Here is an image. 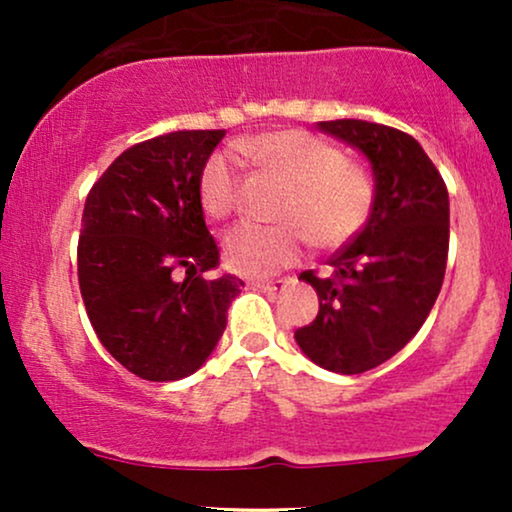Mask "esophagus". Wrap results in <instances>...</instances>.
I'll use <instances>...</instances> for the list:
<instances>
[{
    "mask_svg": "<svg viewBox=\"0 0 512 512\" xmlns=\"http://www.w3.org/2000/svg\"><path fill=\"white\" fill-rule=\"evenodd\" d=\"M289 279H272V281H248V289L255 291H281L286 289Z\"/></svg>",
    "mask_w": 512,
    "mask_h": 512,
    "instance_id": "1",
    "label": "esophagus"
}]
</instances>
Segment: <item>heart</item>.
I'll return each instance as SVG.
<instances>
[{
	"label": "heart",
	"instance_id": "obj_1",
	"mask_svg": "<svg viewBox=\"0 0 512 512\" xmlns=\"http://www.w3.org/2000/svg\"><path fill=\"white\" fill-rule=\"evenodd\" d=\"M240 149L272 178L289 187L276 219L279 226L240 223L223 238V262L243 276H269L303 255L308 240L325 250L342 248L366 226L373 209L368 175L349 166L337 146L303 132L281 129L245 139ZM240 180L228 156L207 161L199 180L202 207L211 219H226L238 207Z\"/></svg>",
	"mask_w": 512,
	"mask_h": 512
}]
</instances>
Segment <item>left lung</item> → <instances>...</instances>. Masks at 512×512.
Listing matches in <instances>:
<instances>
[{"label": "left lung", "mask_w": 512, "mask_h": 512, "mask_svg": "<svg viewBox=\"0 0 512 512\" xmlns=\"http://www.w3.org/2000/svg\"><path fill=\"white\" fill-rule=\"evenodd\" d=\"M317 129L366 156L373 209L354 240L330 257V276L301 274L320 310L293 337L320 368L356 375L404 349L431 313L448 262L450 199L409 134L366 120L317 122Z\"/></svg>", "instance_id": "obj_1"}]
</instances>
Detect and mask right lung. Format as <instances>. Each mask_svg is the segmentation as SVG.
<instances>
[{"mask_svg":"<svg viewBox=\"0 0 512 512\" xmlns=\"http://www.w3.org/2000/svg\"><path fill=\"white\" fill-rule=\"evenodd\" d=\"M223 129L149 139L113 161L81 216L79 289L105 349L129 373L170 383L207 363L243 281L204 279L219 248L204 223L199 180ZM178 271L185 280H175Z\"/></svg>","mask_w":512,"mask_h":512,"instance_id":"obj_1","label":"right lung"}]
</instances>
